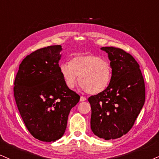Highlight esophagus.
Here are the masks:
<instances>
[{"mask_svg": "<svg viewBox=\"0 0 159 159\" xmlns=\"http://www.w3.org/2000/svg\"><path fill=\"white\" fill-rule=\"evenodd\" d=\"M85 100H86V98L85 97H83V96H81V97H80V102H83Z\"/></svg>", "mask_w": 159, "mask_h": 159, "instance_id": "obj_1", "label": "esophagus"}]
</instances>
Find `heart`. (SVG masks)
<instances>
[{"instance_id": "1", "label": "heart", "mask_w": 159, "mask_h": 159, "mask_svg": "<svg viewBox=\"0 0 159 159\" xmlns=\"http://www.w3.org/2000/svg\"><path fill=\"white\" fill-rule=\"evenodd\" d=\"M60 74L65 83L73 89L78 83L90 94H97L107 89L112 77V68L105 59L93 54H76L70 62H62Z\"/></svg>"}]
</instances>
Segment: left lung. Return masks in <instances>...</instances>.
Returning a JSON list of instances; mask_svg holds the SVG:
<instances>
[{
	"label": "left lung",
	"mask_w": 159,
	"mask_h": 159,
	"mask_svg": "<svg viewBox=\"0 0 159 159\" xmlns=\"http://www.w3.org/2000/svg\"><path fill=\"white\" fill-rule=\"evenodd\" d=\"M108 54L112 77L107 89L91 96V127L105 140L126 134L134 126L145 101V85L139 65L132 55L115 47H102Z\"/></svg>",
	"instance_id": "obj_1"
}]
</instances>
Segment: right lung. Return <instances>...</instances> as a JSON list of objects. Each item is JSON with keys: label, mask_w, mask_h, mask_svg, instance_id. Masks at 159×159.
<instances>
[{"label": "right lung", "mask_w": 159, "mask_h": 159, "mask_svg": "<svg viewBox=\"0 0 159 159\" xmlns=\"http://www.w3.org/2000/svg\"><path fill=\"white\" fill-rule=\"evenodd\" d=\"M60 45L40 48L23 59L14 83V97L33 137L55 142L62 136L70 109L80 97L68 89L60 74Z\"/></svg>", "instance_id": "obj_1"}]
</instances>
